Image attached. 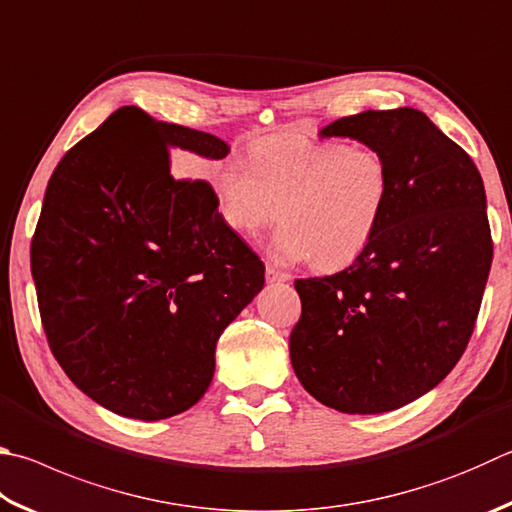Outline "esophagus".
I'll return each instance as SVG.
<instances>
[{"instance_id": "obj_1", "label": "esophagus", "mask_w": 512, "mask_h": 512, "mask_svg": "<svg viewBox=\"0 0 512 512\" xmlns=\"http://www.w3.org/2000/svg\"><path fill=\"white\" fill-rule=\"evenodd\" d=\"M266 280L268 282H288V280H291V273L280 271V268H277V266L268 264L266 266Z\"/></svg>"}]
</instances>
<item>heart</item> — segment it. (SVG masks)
Listing matches in <instances>:
<instances>
[{
  "mask_svg": "<svg viewBox=\"0 0 512 512\" xmlns=\"http://www.w3.org/2000/svg\"><path fill=\"white\" fill-rule=\"evenodd\" d=\"M215 192L228 228L257 235L280 219L271 244L277 259L338 271L376 237L392 176L369 147L266 138L250 161L232 156L219 167Z\"/></svg>",
  "mask_w": 512,
  "mask_h": 512,
  "instance_id": "heart-1",
  "label": "heart"
}]
</instances>
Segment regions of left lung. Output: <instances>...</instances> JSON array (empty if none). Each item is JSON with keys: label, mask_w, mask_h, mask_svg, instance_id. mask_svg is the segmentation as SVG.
Segmentation results:
<instances>
[{"label": "left lung", "mask_w": 512, "mask_h": 512, "mask_svg": "<svg viewBox=\"0 0 512 512\" xmlns=\"http://www.w3.org/2000/svg\"><path fill=\"white\" fill-rule=\"evenodd\" d=\"M331 136L383 156L392 194L356 262L295 282L302 315L288 349L315 401L383 414L434 389L468 347L492 264L486 190L470 156L418 109H367L320 129Z\"/></svg>", "instance_id": "left-lung-1"}]
</instances>
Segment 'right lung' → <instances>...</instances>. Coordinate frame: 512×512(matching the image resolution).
I'll list each match as a JSON object with an SVG mask.
<instances>
[{"label": "right lung", "instance_id": "1", "mask_svg": "<svg viewBox=\"0 0 512 512\" xmlns=\"http://www.w3.org/2000/svg\"><path fill=\"white\" fill-rule=\"evenodd\" d=\"M226 159L221 138L120 107L46 185L31 273L46 340L109 412L161 421L201 401L217 340L264 288V264L219 215L210 183L170 152Z\"/></svg>", "mask_w": 512, "mask_h": 512}]
</instances>
